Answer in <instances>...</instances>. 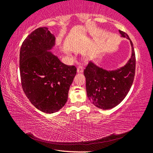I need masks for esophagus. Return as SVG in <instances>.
<instances>
[{
	"mask_svg": "<svg viewBox=\"0 0 153 153\" xmlns=\"http://www.w3.org/2000/svg\"><path fill=\"white\" fill-rule=\"evenodd\" d=\"M77 73H82L83 72V68L82 66H78L77 68Z\"/></svg>",
	"mask_w": 153,
	"mask_h": 153,
	"instance_id": "1",
	"label": "esophagus"
}]
</instances>
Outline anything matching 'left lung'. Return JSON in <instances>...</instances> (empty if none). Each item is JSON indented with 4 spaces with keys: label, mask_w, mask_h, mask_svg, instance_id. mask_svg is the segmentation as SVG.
I'll list each match as a JSON object with an SVG mask.
<instances>
[{
    "label": "left lung",
    "mask_w": 153,
    "mask_h": 153,
    "mask_svg": "<svg viewBox=\"0 0 153 153\" xmlns=\"http://www.w3.org/2000/svg\"><path fill=\"white\" fill-rule=\"evenodd\" d=\"M119 32L122 37L130 40L132 53L128 63L117 70L108 71L90 62L84 71L88 97L96 107L105 110L115 107L125 98L135 76L136 55L132 42L126 33Z\"/></svg>",
    "instance_id": "8db88e82"
}]
</instances>
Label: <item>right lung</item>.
Returning a JSON list of instances; mask_svg holds the SVG:
<instances>
[{
	"label": "right lung",
	"mask_w": 153,
	"mask_h": 153,
	"mask_svg": "<svg viewBox=\"0 0 153 153\" xmlns=\"http://www.w3.org/2000/svg\"><path fill=\"white\" fill-rule=\"evenodd\" d=\"M55 42L47 27L37 28L23 42L19 53L23 90L31 103L46 113L56 112L65 104L77 71L48 51Z\"/></svg>",
	"instance_id": "right-lung-1"
}]
</instances>
